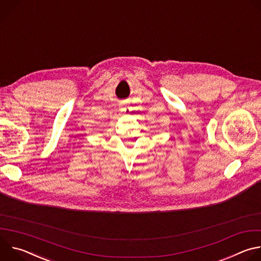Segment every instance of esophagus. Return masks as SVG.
Segmentation results:
<instances>
[{
    "instance_id": "34e87169",
    "label": "esophagus",
    "mask_w": 261,
    "mask_h": 261,
    "mask_svg": "<svg viewBox=\"0 0 261 261\" xmlns=\"http://www.w3.org/2000/svg\"><path fill=\"white\" fill-rule=\"evenodd\" d=\"M121 110L124 111V113H130V107L127 106V105H122Z\"/></svg>"
}]
</instances>
